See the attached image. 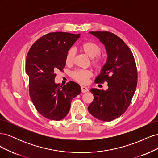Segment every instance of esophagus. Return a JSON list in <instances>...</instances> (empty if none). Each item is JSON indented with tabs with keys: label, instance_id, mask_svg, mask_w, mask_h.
Masks as SVG:
<instances>
[{
	"label": "esophagus",
	"instance_id": "1",
	"mask_svg": "<svg viewBox=\"0 0 158 158\" xmlns=\"http://www.w3.org/2000/svg\"><path fill=\"white\" fill-rule=\"evenodd\" d=\"M81 89H82V93H85L88 91V88L86 86H84V85H82V86H81Z\"/></svg>",
	"mask_w": 158,
	"mask_h": 158
}]
</instances>
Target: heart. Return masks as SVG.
I'll return each instance as SVG.
<instances>
[{
    "instance_id": "1",
    "label": "heart",
    "mask_w": 158,
    "mask_h": 158,
    "mask_svg": "<svg viewBox=\"0 0 158 158\" xmlns=\"http://www.w3.org/2000/svg\"><path fill=\"white\" fill-rule=\"evenodd\" d=\"M80 49L90 58L93 59L92 65L96 69H101L103 66V60L99 56L102 53V49L97 44L92 41H85L81 45ZM75 51L73 49H69L65 56L66 64H71L73 63ZM98 57H97V56ZM97 58H95V57ZM95 58V59L93 58ZM92 76V73L88 70H76L71 74V76L75 81L81 84H86L89 78Z\"/></svg>"
}]
</instances>
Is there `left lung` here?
<instances>
[{"instance_id": "1", "label": "left lung", "mask_w": 158, "mask_h": 158, "mask_svg": "<svg viewBox=\"0 0 158 158\" xmlns=\"http://www.w3.org/2000/svg\"><path fill=\"white\" fill-rule=\"evenodd\" d=\"M106 47L107 60L95 82H107L106 91L91 89V114L103 121L120 117L130 106L137 85V68L132 51L120 37L109 31H90Z\"/></svg>"}]
</instances>
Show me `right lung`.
Wrapping results in <instances>:
<instances>
[{
    "label": "right lung",
    "instance_id": "1",
    "mask_svg": "<svg viewBox=\"0 0 158 158\" xmlns=\"http://www.w3.org/2000/svg\"><path fill=\"white\" fill-rule=\"evenodd\" d=\"M80 34L52 32L32 45L26 56V72L29 76V93L37 111L52 121L64 118L71 102L81 92L79 84L69 82L65 85L55 83V74L65 67V56Z\"/></svg>",
    "mask_w": 158,
    "mask_h": 158
}]
</instances>
